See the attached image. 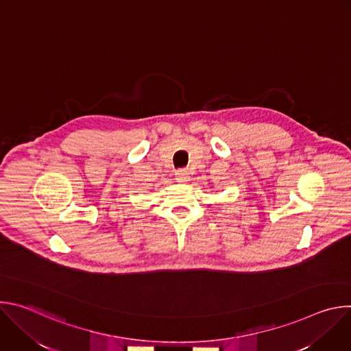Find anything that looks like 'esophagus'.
Masks as SVG:
<instances>
[{
  "mask_svg": "<svg viewBox=\"0 0 351 351\" xmlns=\"http://www.w3.org/2000/svg\"><path fill=\"white\" fill-rule=\"evenodd\" d=\"M175 175H176V180L179 183H184L189 180V172L186 169H179V171H176Z\"/></svg>",
  "mask_w": 351,
  "mask_h": 351,
  "instance_id": "1",
  "label": "esophagus"
}]
</instances>
